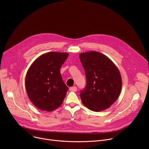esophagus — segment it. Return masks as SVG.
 <instances>
[{"instance_id":"esophagus-1","label":"esophagus","mask_w":149,"mask_h":149,"mask_svg":"<svg viewBox=\"0 0 149 149\" xmlns=\"http://www.w3.org/2000/svg\"><path fill=\"white\" fill-rule=\"evenodd\" d=\"M77 90V88L76 86H73L69 88V91H72V92H75Z\"/></svg>"}]
</instances>
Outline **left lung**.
Wrapping results in <instances>:
<instances>
[{
  "mask_svg": "<svg viewBox=\"0 0 149 149\" xmlns=\"http://www.w3.org/2000/svg\"><path fill=\"white\" fill-rule=\"evenodd\" d=\"M80 59L86 78V87L80 91L82 103L92 111L105 110L120 95L122 81L119 70L107 57L98 52L81 53Z\"/></svg>",
  "mask_w": 149,
  "mask_h": 149,
  "instance_id": "8db88e82",
  "label": "left lung"
}]
</instances>
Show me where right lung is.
Returning <instances> with one entry per match:
<instances>
[{
    "label": "right lung",
    "instance_id": "1",
    "mask_svg": "<svg viewBox=\"0 0 149 149\" xmlns=\"http://www.w3.org/2000/svg\"><path fill=\"white\" fill-rule=\"evenodd\" d=\"M68 53L51 52L36 59L28 69L25 79L28 96L37 108L52 111L61 106L68 88L62 79L60 68Z\"/></svg>",
    "mask_w": 149,
    "mask_h": 149
}]
</instances>
